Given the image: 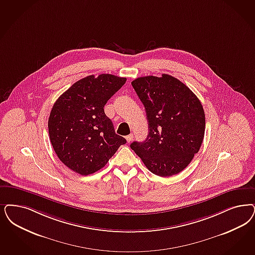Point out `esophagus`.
Wrapping results in <instances>:
<instances>
[{"label":"esophagus","mask_w":255,"mask_h":255,"mask_svg":"<svg viewBox=\"0 0 255 255\" xmlns=\"http://www.w3.org/2000/svg\"><path fill=\"white\" fill-rule=\"evenodd\" d=\"M132 138H133V135H132V133L126 136V140L128 141V142H131L132 140Z\"/></svg>","instance_id":"34e87169"}]
</instances>
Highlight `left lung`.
<instances>
[{"label": "left lung", "mask_w": 255, "mask_h": 255, "mask_svg": "<svg viewBox=\"0 0 255 255\" xmlns=\"http://www.w3.org/2000/svg\"><path fill=\"white\" fill-rule=\"evenodd\" d=\"M132 86L146 110L149 133L131 149L150 172L169 177L189 165L202 146L205 115L198 97L175 77L145 76Z\"/></svg>", "instance_id": "left-lung-1"}]
</instances>
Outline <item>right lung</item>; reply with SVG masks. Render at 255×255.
Wrapping results in <instances>:
<instances>
[{"instance_id": "add662e5", "label": "right lung", "mask_w": 255, "mask_h": 255, "mask_svg": "<svg viewBox=\"0 0 255 255\" xmlns=\"http://www.w3.org/2000/svg\"><path fill=\"white\" fill-rule=\"evenodd\" d=\"M125 82L126 78L112 74L89 75L54 103L48 121L50 140L58 158L74 172H96L126 143L115 132L104 109Z\"/></svg>"}]
</instances>
